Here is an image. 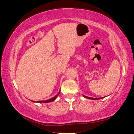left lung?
Instances as JSON below:
<instances>
[{"instance_id":"8db88e82","label":"left lung","mask_w":134,"mask_h":134,"mask_svg":"<svg viewBox=\"0 0 134 134\" xmlns=\"http://www.w3.org/2000/svg\"><path fill=\"white\" fill-rule=\"evenodd\" d=\"M83 96L85 97H86V98H87V99H92V100H98V99H100V98H92V97L86 96H85V95H83ZM100 99H102V98H100Z\"/></svg>"}]
</instances>
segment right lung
I'll return each instance as SVG.
<instances>
[{"label":"right lung","mask_w":134,"mask_h":134,"mask_svg":"<svg viewBox=\"0 0 134 134\" xmlns=\"http://www.w3.org/2000/svg\"><path fill=\"white\" fill-rule=\"evenodd\" d=\"M60 92H59V93H58L56 95V96H54V97H53V98H51V99H48V100H44V101H41V100H40V101H37V102L38 103H48V102H53V101H54V100H55L57 97V96H58V94H59V93H60ZM32 102H36L35 101H32Z\"/></svg>","instance_id":"add662e5"}]
</instances>
